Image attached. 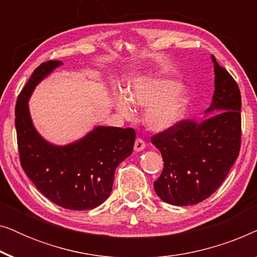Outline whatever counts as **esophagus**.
Wrapping results in <instances>:
<instances>
[{
  "instance_id": "obj_1",
  "label": "esophagus",
  "mask_w": 257,
  "mask_h": 257,
  "mask_svg": "<svg viewBox=\"0 0 257 257\" xmlns=\"http://www.w3.org/2000/svg\"><path fill=\"white\" fill-rule=\"evenodd\" d=\"M145 146H146V144L143 139H140V138L136 139V142H135V151H136V152L143 151L144 149H145Z\"/></svg>"
}]
</instances>
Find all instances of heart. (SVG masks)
Listing matches in <instances>:
<instances>
[{"label":"heart","instance_id":"heart-1","mask_svg":"<svg viewBox=\"0 0 257 257\" xmlns=\"http://www.w3.org/2000/svg\"><path fill=\"white\" fill-rule=\"evenodd\" d=\"M178 84L166 79H140L126 91V99L118 98L115 107L125 117H132V107H147L145 122L153 131H164L184 117L187 98L174 91Z\"/></svg>","mask_w":257,"mask_h":257}]
</instances>
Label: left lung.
<instances>
[{"label":"left lung","mask_w":257,"mask_h":257,"mask_svg":"<svg viewBox=\"0 0 257 257\" xmlns=\"http://www.w3.org/2000/svg\"><path fill=\"white\" fill-rule=\"evenodd\" d=\"M215 72L213 103L203 120L182 119L151 137L160 151L164 170L154 191L173 206H192L220 187L241 147V93L237 83L212 57Z\"/></svg>","instance_id":"obj_1"}]
</instances>
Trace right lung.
Listing matches in <instances>:
<instances>
[{
	"label": "right lung",
	"mask_w": 257,
	"mask_h": 257,
	"mask_svg": "<svg viewBox=\"0 0 257 257\" xmlns=\"http://www.w3.org/2000/svg\"><path fill=\"white\" fill-rule=\"evenodd\" d=\"M61 64L42 63L17 98L15 127L21 166L38 191L56 205L71 210L92 209L110 195L115 168L133 151L136 131L99 126L70 145L45 142L31 122L28 99L34 87Z\"/></svg>",
	"instance_id": "right-lung-1"
}]
</instances>
